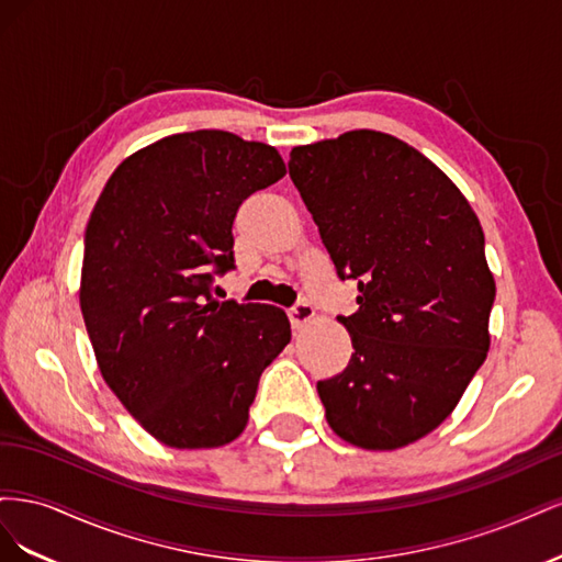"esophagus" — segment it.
Here are the masks:
<instances>
[{"mask_svg": "<svg viewBox=\"0 0 562 562\" xmlns=\"http://www.w3.org/2000/svg\"><path fill=\"white\" fill-rule=\"evenodd\" d=\"M314 314H316V310L312 307L310 302H297L295 307L288 310V318H291L293 328H302L304 323H310L314 318Z\"/></svg>", "mask_w": 562, "mask_h": 562, "instance_id": "esophagus-1", "label": "esophagus"}]
</instances>
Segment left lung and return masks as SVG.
Segmentation results:
<instances>
[{
  "mask_svg": "<svg viewBox=\"0 0 562 562\" xmlns=\"http://www.w3.org/2000/svg\"><path fill=\"white\" fill-rule=\"evenodd\" d=\"M288 173L359 310L349 366L316 384L330 429L366 450L434 431L490 349L495 279L479 217L415 147L380 131L293 147Z\"/></svg>",
  "mask_w": 562,
  "mask_h": 562,
  "instance_id": "left-lung-1",
  "label": "left lung"
}]
</instances>
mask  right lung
Instances as JSON below:
<instances>
[{"instance_id": "right-lung-1", "label": "right lung", "mask_w": 562, "mask_h": 562, "mask_svg": "<svg viewBox=\"0 0 562 562\" xmlns=\"http://www.w3.org/2000/svg\"><path fill=\"white\" fill-rule=\"evenodd\" d=\"M285 176L279 151L192 131L116 166L83 234L79 304L100 372L140 427L180 450L239 436L262 370L291 342L271 304L217 302L241 203Z\"/></svg>"}]
</instances>
